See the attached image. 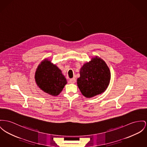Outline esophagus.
<instances>
[{
  "label": "esophagus",
  "instance_id": "1",
  "mask_svg": "<svg viewBox=\"0 0 147 147\" xmlns=\"http://www.w3.org/2000/svg\"><path fill=\"white\" fill-rule=\"evenodd\" d=\"M69 82L71 84H74L76 82V79L75 78H71L69 80Z\"/></svg>",
  "mask_w": 147,
  "mask_h": 147
}]
</instances>
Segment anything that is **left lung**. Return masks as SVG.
Here are the masks:
<instances>
[{"mask_svg": "<svg viewBox=\"0 0 147 147\" xmlns=\"http://www.w3.org/2000/svg\"><path fill=\"white\" fill-rule=\"evenodd\" d=\"M80 74L78 86L82 94L88 98L103 93L108 88L111 78L107 64L97 56L84 64Z\"/></svg>", "mask_w": 147, "mask_h": 147, "instance_id": "8db88e82", "label": "left lung"}]
</instances>
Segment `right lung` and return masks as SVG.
I'll return each mask as SVG.
<instances>
[{
    "mask_svg": "<svg viewBox=\"0 0 147 147\" xmlns=\"http://www.w3.org/2000/svg\"><path fill=\"white\" fill-rule=\"evenodd\" d=\"M34 78L37 86L52 96H57L67 83L62 71L49 59H45L38 66Z\"/></svg>",
    "mask_w": 147,
    "mask_h": 147,
    "instance_id": "add662e5",
    "label": "right lung"
}]
</instances>
